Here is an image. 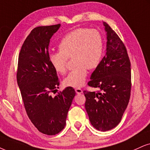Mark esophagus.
Wrapping results in <instances>:
<instances>
[{
  "mask_svg": "<svg viewBox=\"0 0 150 150\" xmlns=\"http://www.w3.org/2000/svg\"><path fill=\"white\" fill-rule=\"evenodd\" d=\"M75 91H76V92L77 94H81V93H83V90H81V88H76Z\"/></svg>",
  "mask_w": 150,
  "mask_h": 150,
  "instance_id": "1",
  "label": "esophagus"
}]
</instances>
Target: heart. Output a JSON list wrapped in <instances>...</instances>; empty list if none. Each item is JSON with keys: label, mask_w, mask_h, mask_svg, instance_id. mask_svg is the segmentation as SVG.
Returning <instances> with one entry per match:
<instances>
[{"label": "heart", "mask_w": 150, "mask_h": 150, "mask_svg": "<svg viewBox=\"0 0 150 150\" xmlns=\"http://www.w3.org/2000/svg\"><path fill=\"white\" fill-rule=\"evenodd\" d=\"M58 52L50 53L49 60L55 71L63 74L67 61L71 55L76 65L64 79V86L79 88L86 82L88 69H96L101 63L103 53V39L95 29L78 28L67 33L61 40Z\"/></svg>", "instance_id": "1"}]
</instances>
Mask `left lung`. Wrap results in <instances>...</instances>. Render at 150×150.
<instances>
[{"label": "left lung", "instance_id": "1", "mask_svg": "<svg viewBox=\"0 0 150 150\" xmlns=\"http://www.w3.org/2000/svg\"><path fill=\"white\" fill-rule=\"evenodd\" d=\"M106 53L92 72L88 86L101 92L83 93L85 108L90 123L96 129L106 132L120 122L131 95V62L122 41L106 22Z\"/></svg>", "mask_w": 150, "mask_h": 150}]
</instances>
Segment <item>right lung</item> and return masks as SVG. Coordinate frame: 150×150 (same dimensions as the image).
Returning a JSON list of instances; mask_svg holds the SVG:
<instances>
[{"label": "right lung", "instance_id": "add662e5", "mask_svg": "<svg viewBox=\"0 0 150 150\" xmlns=\"http://www.w3.org/2000/svg\"><path fill=\"white\" fill-rule=\"evenodd\" d=\"M60 24L35 28L24 41L19 53L16 74L25 111L42 134L53 136L66 125L68 111L76 95L67 87L51 96L60 84L57 72L49 60V46Z\"/></svg>", "mask_w": 150, "mask_h": 150}]
</instances>
